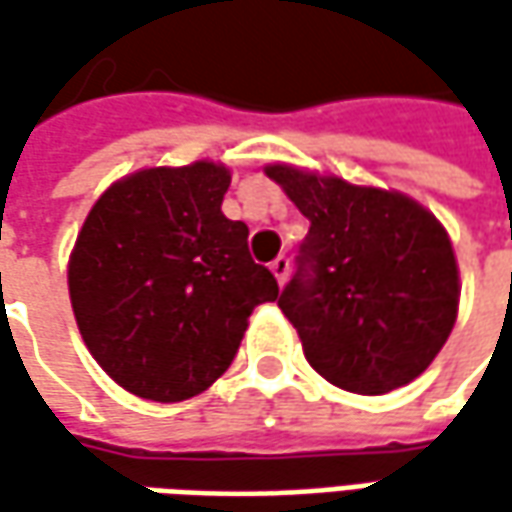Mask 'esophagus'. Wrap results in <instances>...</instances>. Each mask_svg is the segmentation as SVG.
Here are the masks:
<instances>
[{
	"label": "esophagus",
	"instance_id": "34e87169",
	"mask_svg": "<svg viewBox=\"0 0 512 512\" xmlns=\"http://www.w3.org/2000/svg\"><path fill=\"white\" fill-rule=\"evenodd\" d=\"M270 270H273V276L279 279V285H285L287 273H290V259H287V256H276V259L270 262Z\"/></svg>",
	"mask_w": 512,
	"mask_h": 512
}]
</instances>
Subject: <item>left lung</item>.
Segmentation results:
<instances>
[{"instance_id":"1","label":"left lung","mask_w":512,"mask_h":512,"mask_svg":"<svg viewBox=\"0 0 512 512\" xmlns=\"http://www.w3.org/2000/svg\"><path fill=\"white\" fill-rule=\"evenodd\" d=\"M310 222L279 307L327 382L379 396L447 342L459 270L444 227L413 199L287 165L267 168Z\"/></svg>"}]
</instances>
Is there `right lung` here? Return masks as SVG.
<instances>
[{
	"mask_svg": "<svg viewBox=\"0 0 512 512\" xmlns=\"http://www.w3.org/2000/svg\"><path fill=\"white\" fill-rule=\"evenodd\" d=\"M230 173L213 162L139 170L93 205L68 267L79 333L116 384L182 402L236 359L247 316L279 296L222 213Z\"/></svg>",
	"mask_w": 512,
	"mask_h": 512,
	"instance_id": "right-lung-1",
	"label": "right lung"
}]
</instances>
